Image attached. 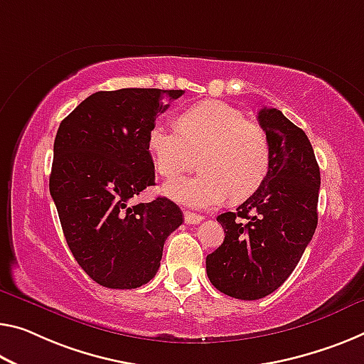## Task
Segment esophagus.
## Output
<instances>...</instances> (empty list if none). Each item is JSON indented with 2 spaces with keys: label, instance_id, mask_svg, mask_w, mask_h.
Segmentation results:
<instances>
[{
  "label": "esophagus",
  "instance_id": "esophagus-1",
  "mask_svg": "<svg viewBox=\"0 0 364 364\" xmlns=\"http://www.w3.org/2000/svg\"><path fill=\"white\" fill-rule=\"evenodd\" d=\"M183 220H186L187 225H198V223L203 220V218H201L197 213H190V211H183Z\"/></svg>",
  "mask_w": 364,
  "mask_h": 364
}]
</instances>
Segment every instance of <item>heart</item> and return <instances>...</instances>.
<instances>
[{"label": "heart", "mask_w": 364, "mask_h": 364, "mask_svg": "<svg viewBox=\"0 0 364 364\" xmlns=\"http://www.w3.org/2000/svg\"><path fill=\"white\" fill-rule=\"evenodd\" d=\"M176 128L156 124L148 132V151L158 174L174 178L197 164L203 171L167 183V197L210 208L228 195L236 201L247 198L264 182L270 166L267 136L239 109L205 100L181 112Z\"/></svg>", "instance_id": "obj_1"}]
</instances>
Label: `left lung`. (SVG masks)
Here are the masks:
<instances>
[{
    "instance_id": "1",
    "label": "left lung",
    "mask_w": 364,
    "mask_h": 364,
    "mask_svg": "<svg viewBox=\"0 0 364 364\" xmlns=\"http://www.w3.org/2000/svg\"><path fill=\"white\" fill-rule=\"evenodd\" d=\"M257 119L270 148L268 172L236 211L216 218L225 240L206 257L211 284L244 301L265 298L291 275L317 228L321 187L306 133L278 109L264 107Z\"/></svg>"
}]
</instances>
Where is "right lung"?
I'll return each instance as SVG.
<instances>
[{
	"label": "right lung",
	"mask_w": 364,
	"mask_h": 364,
	"mask_svg": "<svg viewBox=\"0 0 364 364\" xmlns=\"http://www.w3.org/2000/svg\"><path fill=\"white\" fill-rule=\"evenodd\" d=\"M183 91H99L61 122L53 143L50 195L66 244L94 282L132 289L154 278L167 236L182 225L166 197L130 200L154 186L148 132Z\"/></svg>",
	"instance_id": "add662e5"
}]
</instances>
